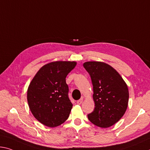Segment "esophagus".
Here are the masks:
<instances>
[{
  "instance_id": "esophagus-1",
  "label": "esophagus",
  "mask_w": 150,
  "mask_h": 150,
  "mask_svg": "<svg viewBox=\"0 0 150 150\" xmlns=\"http://www.w3.org/2000/svg\"><path fill=\"white\" fill-rule=\"evenodd\" d=\"M82 102H83V99H81L77 101V105H81V104L82 103Z\"/></svg>"
}]
</instances>
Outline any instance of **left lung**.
<instances>
[{
  "instance_id": "obj_1",
  "label": "left lung",
  "mask_w": 150,
  "mask_h": 150,
  "mask_svg": "<svg viewBox=\"0 0 150 150\" xmlns=\"http://www.w3.org/2000/svg\"><path fill=\"white\" fill-rule=\"evenodd\" d=\"M83 67L91 77L95 109L87 115L99 127L112 126L123 117L129 100L128 87L115 69L101 61H87Z\"/></svg>"
}]
</instances>
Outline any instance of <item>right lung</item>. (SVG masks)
I'll list each match as a JSON object with an SVG mask.
<instances>
[{
    "label": "right lung",
    "instance_id": "1",
    "mask_svg": "<svg viewBox=\"0 0 150 150\" xmlns=\"http://www.w3.org/2000/svg\"><path fill=\"white\" fill-rule=\"evenodd\" d=\"M75 61H53L37 71L27 89V101L33 116L42 124L57 127L69 116L73 104L68 97L65 78Z\"/></svg>",
    "mask_w": 150,
    "mask_h": 150
}]
</instances>
